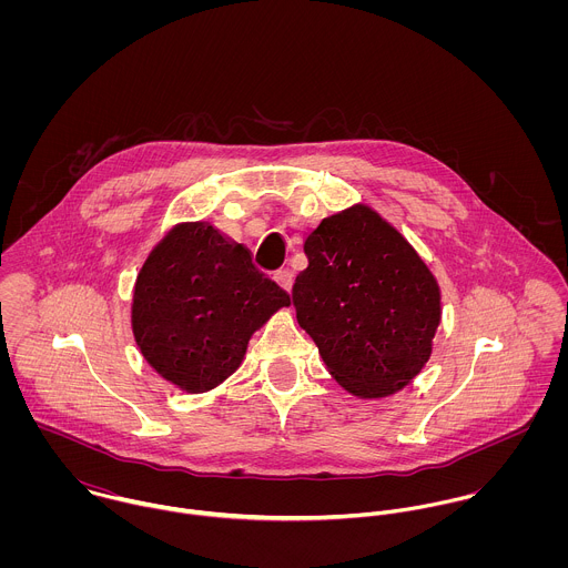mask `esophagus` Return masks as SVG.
I'll return each mask as SVG.
<instances>
[{"label": "esophagus", "instance_id": "1", "mask_svg": "<svg viewBox=\"0 0 568 568\" xmlns=\"http://www.w3.org/2000/svg\"><path fill=\"white\" fill-rule=\"evenodd\" d=\"M275 282H277L286 293H291V291H293V284H295V273H293L291 268L277 271V273H275Z\"/></svg>", "mask_w": 568, "mask_h": 568}]
</instances>
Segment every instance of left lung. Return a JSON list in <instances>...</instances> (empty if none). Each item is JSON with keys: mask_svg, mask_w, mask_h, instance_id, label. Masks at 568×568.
Masks as SVG:
<instances>
[{"mask_svg": "<svg viewBox=\"0 0 568 568\" xmlns=\"http://www.w3.org/2000/svg\"><path fill=\"white\" fill-rule=\"evenodd\" d=\"M304 251L293 304L329 376L361 400L405 389L442 322V291L426 262L365 203L324 219Z\"/></svg>", "mask_w": 568, "mask_h": 568, "instance_id": "8db88e82", "label": "left lung"}]
</instances>
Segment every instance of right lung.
Instances as JSON below:
<instances>
[{"label":"right lung","instance_id":"right-lung-1","mask_svg":"<svg viewBox=\"0 0 568 568\" xmlns=\"http://www.w3.org/2000/svg\"><path fill=\"white\" fill-rule=\"evenodd\" d=\"M291 297L212 223H176L144 260L131 327L146 363L185 394H205L241 365L255 329Z\"/></svg>","mask_w":568,"mask_h":568}]
</instances>
